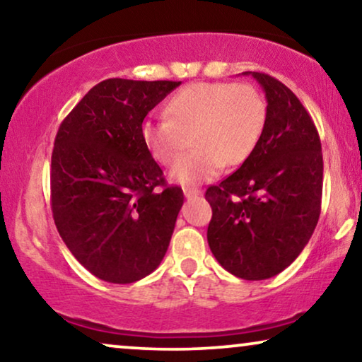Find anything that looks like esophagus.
Returning <instances> with one entry per match:
<instances>
[{
	"instance_id": "obj_1",
	"label": "esophagus",
	"mask_w": 362,
	"mask_h": 362,
	"mask_svg": "<svg viewBox=\"0 0 362 362\" xmlns=\"http://www.w3.org/2000/svg\"><path fill=\"white\" fill-rule=\"evenodd\" d=\"M182 192H185V196L187 199H191V197H196L201 194L199 189H196V187H182Z\"/></svg>"
}]
</instances>
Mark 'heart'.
<instances>
[{
  "label": "heart",
  "instance_id": "heart-1",
  "mask_svg": "<svg viewBox=\"0 0 362 362\" xmlns=\"http://www.w3.org/2000/svg\"><path fill=\"white\" fill-rule=\"evenodd\" d=\"M166 118L145 120L143 145L163 166L174 165L192 138L195 150L173 166L177 185L211 181L227 166H240L259 145L267 122L264 97L250 83L196 82L165 105Z\"/></svg>",
  "mask_w": 362,
  "mask_h": 362
}]
</instances>
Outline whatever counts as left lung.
Here are the masks:
<instances>
[{
    "instance_id": "8db88e82",
    "label": "left lung",
    "mask_w": 362,
    "mask_h": 362,
    "mask_svg": "<svg viewBox=\"0 0 362 362\" xmlns=\"http://www.w3.org/2000/svg\"><path fill=\"white\" fill-rule=\"evenodd\" d=\"M267 98L264 133L247 161L207 187V242L232 275L265 280L284 272L313 235L323 192L318 132L293 92L262 72H244Z\"/></svg>"
}]
</instances>
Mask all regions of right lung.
<instances>
[{"instance_id": "obj_1", "label": "right lung", "mask_w": 362, "mask_h": 362, "mask_svg": "<svg viewBox=\"0 0 362 362\" xmlns=\"http://www.w3.org/2000/svg\"><path fill=\"white\" fill-rule=\"evenodd\" d=\"M181 82L107 78L59 127L51 160L52 216L81 265L110 284L158 269L185 201L165 186L143 145L141 125Z\"/></svg>"}]
</instances>
